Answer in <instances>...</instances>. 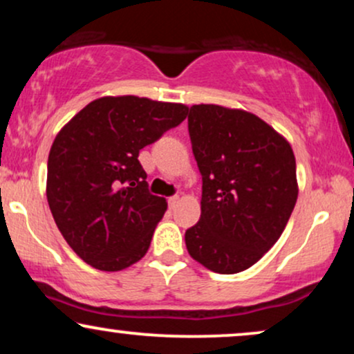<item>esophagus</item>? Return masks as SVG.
I'll list each match as a JSON object with an SVG mask.
<instances>
[{"label": "esophagus", "instance_id": "esophagus-1", "mask_svg": "<svg viewBox=\"0 0 354 354\" xmlns=\"http://www.w3.org/2000/svg\"><path fill=\"white\" fill-rule=\"evenodd\" d=\"M168 203H169V208H176V205L180 203V196H178V194H174V196L169 198Z\"/></svg>", "mask_w": 354, "mask_h": 354}]
</instances>
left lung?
<instances>
[{"label":"left lung","mask_w":354,"mask_h":354,"mask_svg":"<svg viewBox=\"0 0 354 354\" xmlns=\"http://www.w3.org/2000/svg\"><path fill=\"white\" fill-rule=\"evenodd\" d=\"M188 129L203 194L186 248L214 273H241L273 248L293 213V148L261 118L219 104H193Z\"/></svg>","instance_id":"1"}]
</instances>
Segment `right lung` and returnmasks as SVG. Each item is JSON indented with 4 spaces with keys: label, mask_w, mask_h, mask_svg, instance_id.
I'll return each mask as SVG.
<instances>
[{
    "label": "right lung",
    "mask_w": 354,
    "mask_h": 354,
    "mask_svg": "<svg viewBox=\"0 0 354 354\" xmlns=\"http://www.w3.org/2000/svg\"><path fill=\"white\" fill-rule=\"evenodd\" d=\"M186 115L181 103L103 96L59 129L48 156L46 198L84 263L121 271L146 254L168 203L148 191L138 156Z\"/></svg>",
    "instance_id": "1"
}]
</instances>
